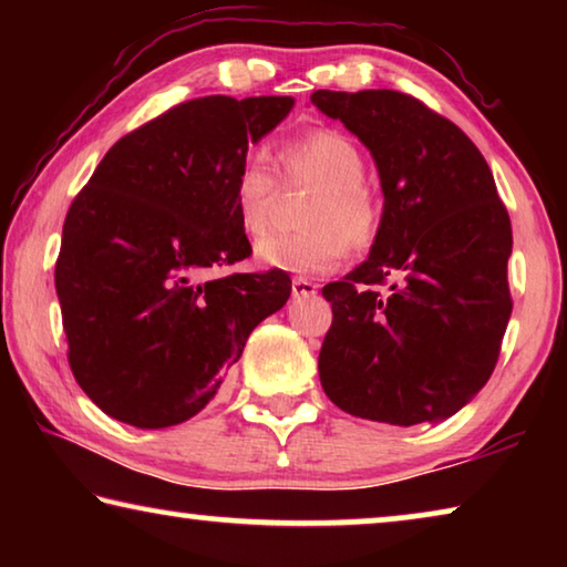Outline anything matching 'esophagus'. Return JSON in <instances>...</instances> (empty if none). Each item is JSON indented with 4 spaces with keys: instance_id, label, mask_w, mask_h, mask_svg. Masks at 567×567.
Wrapping results in <instances>:
<instances>
[{
    "instance_id": "34e87169",
    "label": "esophagus",
    "mask_w": 567,
    "mask_h": 567,
    "mask_svg": "<svg viewBox=\"0 0 567 567\" xmlns=\"http://www.w3.org/2000/svg\"><path fill=\"white\" fill-rule=\"evenodd\" d=\"M315 295H318V285H315V282L302 280V277L292 280V297H295V300H305V297H315Z\"/></svg>"
}]
</instances>
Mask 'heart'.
<instances>
[{"label":"heart","instance_id":"obj_1","mask_svg":"<svg viewBox=\"0 0 567 567\" xmlns=\"http://www.w3.org/2000/svg\"><path fill=\"white\" fill-rule=\"evenodd\" d=\"M287 185L318 187L305 225L295 235H267L255 247L257 262L270 270L318 275L338 265L352 245H370L380 229V203L364 185V157L342 132L312 130L280 152ZM280 175L265 152H249L233 182L237 225L247 237L265 233Z\"/></svg>","mask_w":567,"mask_h":567}]
</instances>
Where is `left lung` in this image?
<instances>
[{
	"mask_svg": "<svg viewBox=\"0 0 567 567\" xmlns=\"http://www.w3.org/2000/svg\"><path fill=\"white\" fill-rule=\"evenodd\" d=\"M310 100L370 150L385 197L368 260L322 287L324 395L388 425L453 417L491 380L513 312V229L493 172L457 124L410 94ZM385 281L382 296L374 285Z\"/></svg>",
	"mask_w": 567,
	"mask_h": 567,
	"instance_id": "1",
	"label": "left lung"
}]
</instances>
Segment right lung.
<instances>
[{
    "instance_id": "obj_1",
    "label": "right lung",
    "mask_w": 567,
    "mask_h": 567,
    "mask_svg": "<svg viewBox=\"0 0 567 567\" xmlns=\"http://www.w3.org/2000/svg\"><path fill=\"white\" fill-rule=\"evenodd\" d=\"M292 97L182 102L114 145L74 197L54 267L74 380L110 417L179 425L223 392L287 272L207 280L252 252L233 182Z\"/></svg>"
}]
</instances>
